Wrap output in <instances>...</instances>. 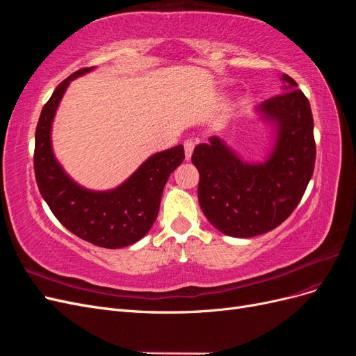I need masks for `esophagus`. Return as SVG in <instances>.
Returning <instances> with one entry per match:
<instances>
[{
    "label": "esophagus",
    "mask_w": 356,
    "mask_h": 356,
    "mask_svg": "<svg viewBox=\"0 0 356 356\" xmlns=\"http://www.w3.org/2000/svg\"><path fill=\"white\" fill-rule=\"evenodd\" d=\"M195 147H196V139H186V143H184V149H186V159L187 160H190V157H191V154H193V149H195Z\"/></svg>",
    "instance_id": "34e87169"
}]
</instances>
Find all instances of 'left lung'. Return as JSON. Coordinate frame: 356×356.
Masks as SVG:
<instances>
[{
	"label": "left lung",
	"mask_w": 356,
	"mask_h": 356,
	"mask_svg": "<svg viewBox=\"0 0 356 356\" xmlns=\"http://www.w3.org/2000/svg\"><path fill=\"white\" fill-rule=\"evenodd\" d=\"M284 93L258 110L276 124L273 152L264 163H246L221 139L199 144L191 161L199 170V204L209 222L233 238L276 229L297 208L315 169L314 117L305 93L284 74Z\"/></svg>",
	"instance_id": "8db88e82"
}]
</instances>
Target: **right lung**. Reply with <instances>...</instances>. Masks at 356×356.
Returning <instances> with one entry per match:
<instances>
[{"mask_svg": "<svg viewBox=\"0 0 356 356\" xmlns=\"http://www.w3.org/2000/svg\"><path fill=\"white\" fill-rule=\"evenodd\" d=\"M90 70L71 74L42 106L35 129V179L42 199L63 227L86 242L115 250L138 242L152 229L166 181L186 156L182 145L156 153L110 191H90L75 184L53 156L50 131L70 81Z\"/></svg>", "mask_w": 356, "mask_h": 356, "instance_id": "1", "label": "right lung"}]
</instances>
